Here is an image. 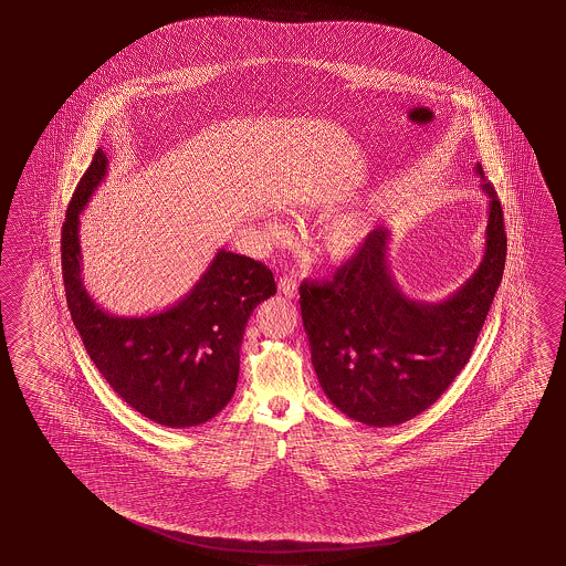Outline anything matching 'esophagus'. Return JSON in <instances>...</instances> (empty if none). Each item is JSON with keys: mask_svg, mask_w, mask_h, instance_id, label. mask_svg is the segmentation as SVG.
Returning <instances> with one entry per match:
<instances>
[{"mask_svg": "<svg viewBox=\"0 0 566 566\" xmlns=\"http://www.w3.org/2000/svg\"><path fill=\"white\" fill-rule=\"evenodd\" d=\"M279 289H281V293H283L285 297H295V295H297V277L283 275V277L279 279Z\"/></svg>", "mask_w": 566, "mask_h": 566, "instance_id": "34e87169", "label": "esophagus"}]
</instances>
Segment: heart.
<instances>
[{
    "label": "heart",
    "instance_id": "1",
    "mask_svg": "<svg viewBox=\"0 0 566 566\" xmlns=\"http://www.w3.org/2000/svg\"><path fill=\"white\" fill-rule=\"evenodd\" d=\"M369 216L367 213H347L331 221L325 229V247L331 255H349L363 243V239L369 233ZM268 229L271 233H279L277 221H269Z\"/></svg>",
    "mask_w": 566,
    "mask_h": 566
}]
</instances>
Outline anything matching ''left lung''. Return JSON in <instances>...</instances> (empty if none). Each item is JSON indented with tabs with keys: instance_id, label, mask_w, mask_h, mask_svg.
Here are the masks:
<instances>
[{
	"instance_id": "left-lung-1",
	"label": "left lung",
	"mask_w": 566,
	"mask_h": 566,
	"mask_svg": "<svg viewBox=\"0 0 566 566\" xmlns=\"http://www.w3.org/2000/svg\"><path fill=\"white\" fill-rule=\"evenodd\" d=\"M489 196L483 261L441 303H417L397 287L387 263L389 229H375L329 281H303L301 317L311 360L331 402L349 419L392 427L429 409L463 370L483 329L506 259L503 207Z\"/></svg>"
}]
</instances>
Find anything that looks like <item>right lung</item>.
I'll return each instance as SVG.
<instances>
[{"mask_svg":"<svg viewBox=\"0 0 566 566\" xmlns=\"http://www.w3.org/2000/svg\"><path fill=\"white\" fill-rule=\"evenodd\" d=\"M105 171L107 157L97 149L63 221V283L73 325L95 367L135 411L165 427H197L231 401L247 321L277 293L275 279L268 265L221 249L189 295L164 313H105L83 287L80 249V213Z\"/></svg>","mask_w":566,"mask_h":566,"instance_id":"right-lung-1","label":"right lung"}]
</instances>
